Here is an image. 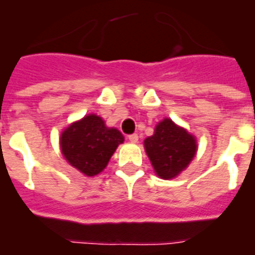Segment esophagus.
Here are the masks:
<instances>
[{"label": "esophagus", "instance_id": "1", "mask_svg": "<svg viewBox=\"0 0 255 255\" xmlns=\"http://www.w3.org/2000/svg\"><path fill=\"white\" fill-rule=\"evenodd\" d=\"M129 141L131 142V143H137V142H138L137 134H131V135H129Z\"/></svg>", "mask_w": 255, "mask_h": 255}]
</instances>
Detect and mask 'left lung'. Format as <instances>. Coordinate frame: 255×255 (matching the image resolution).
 Returning a JSON list of instances; mask_svg holds the SVG:
<instances>
[{"label": "left lung", "instance_id": "left-lung-1", "mask_svg": "<svg viewBox=\"0 0 255 255\" xmlns=\"http://www.w3.org/2000/svg\"><path fill=\"white\" fill-rule=\"evenodd\" d=\"M143 146L154 173L162 179L178 177L198 150L197 138L170 118L157 124L154 134L146 138Z\"/></svg>", "mask_w": 255, "mask_h": 255}]
</instances>
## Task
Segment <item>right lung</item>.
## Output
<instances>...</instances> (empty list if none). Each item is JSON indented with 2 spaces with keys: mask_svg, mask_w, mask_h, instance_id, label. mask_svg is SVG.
<instances>
[{
  "mask_svg": "<svg viewBox=\"0 0 255 255\" xmlns=\"http://www.w3.org/2000/svg\"><path fill=\"white\" fill-rule=\"evenodd\" d=\"M124 141L125 137L117 128L106 126L102 117L92 113L62 130L60 146L73 167L86 177H94L104 171Z\"/></svg>",
  "mask_w": 255,
  "mask_h": 255,
  "instance_id": "add662e5",
  "label": "right lung"
}]
</instances>
